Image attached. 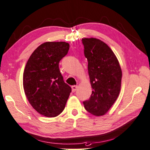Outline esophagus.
<instances>
[{"label":"esophagus","instance_id":"obj_1","mask_svg":"<svg viewBox=\"0 0 150 150\" xmlns=\"http://www.w3.org/2000/svg\"><path fill=\"white\" fill-rule=\"evenodd\" d=\"M71 88H72L73 92H75V91H76V90H77V86H73L72 87H71Z\"/></svg>","mask_w":150,"mask_h":150}]
</instances>
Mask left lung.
Listing matches in <instances>:
<instances>
[{"label":"left lung","instance_id":"8db88e82","mask_svg":"<svg viewBox=\"0 0 150 150\" xmlns=\"http://www.w3.org/2000/svg\"><path fill=\"white\" fill-rule=\"evenodd\" d=\"M84 54L88 61V73L92 93L83 102L86 110L100 117L109 110L119 95L122 71L115 53L97 38L82 39Z\"/></svg>","mask_w":150,"mask_h":150}]
</instances>
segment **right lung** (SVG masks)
Here are the masks:
<instances>
[{
	"instance_id": "obj_1",
	"label": "right lung",
	"mask_w": 150,
	"mask_h": 150,
	"mask_svg": "<svg viewBox=\"0 0 150 150\" xmlns=\"http://www.w3.org/2000/svg\"><path fill=\"white\" fill-rule=\"evenodd\" d=\"M65 42L42 44L29 58L23 72V85L32 106L40 115L55 117L63 111L71 91L60 72L59 64L68 53Z\"/></svg>"
}]
</instances>
